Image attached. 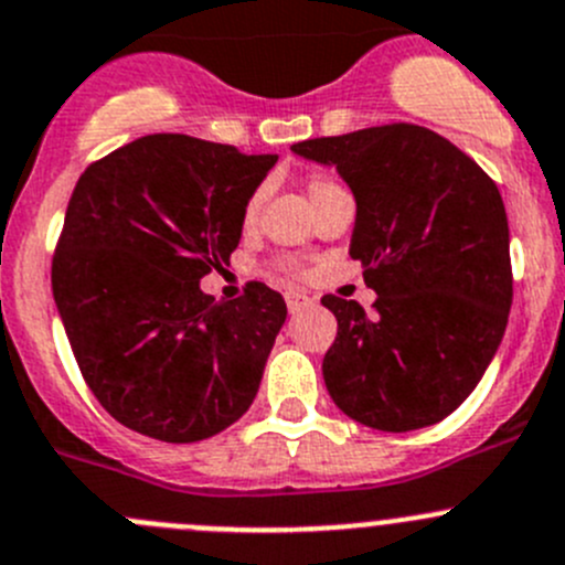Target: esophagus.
<instances>
[{"instance_id": "1", "label": "esophagus", "mask_w": 565, "mask_h": 565, "mask_svg": "<svg viewBox=\"0 0 565 565\" xmlns=\"http://www.w3.org/2000/svg\"><path fill=\"white\" fill-rule=\"evenodd\" d=\"M311 303V298H306V295L300 292H287V309L289 315H298L300 309H306V306Z\"/></svg>"}]
</instances>
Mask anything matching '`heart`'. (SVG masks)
<instances>
[{"instance_id":"obj_1","label":"heart","mask_w":565,"mask_h":565,"mask_svg":"<svg viewBox=\"0 0 565 565\" xmlns=\"http://www.w3.org/2000/svg\"><path fill=\"white\" fill-rule=\"evenodd\" d=\"M337 190H342V188H339V184L333 182V179L322 177V173H315V177L306 179V195H309L311 206H315L317 201L326 199V195L337 193ZM259 206H262V193H254L248 199V204H245V210H243V223H245V226H254L256 215H259Z\"/></svg>"}]
</instances>
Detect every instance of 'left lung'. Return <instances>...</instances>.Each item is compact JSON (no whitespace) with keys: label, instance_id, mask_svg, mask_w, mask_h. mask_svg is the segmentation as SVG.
<instances>
[{"label":"left lung","instance_id":"8db88e82","mask_svg":"<svg viewBox=\"0 0 565 565\" xmlns=\"http://www.w3.org/2000/svg\"><path fill=\"white\" fill-rule=\"evenodd\" d=\"M355 199L350 256L377 300L326 295L337 339L322 359L333 403L405 434L450 416L494 359L513 300L511 234L497 184L447 137L386 124L295 143Z\"/></svg>","mask_w":565,"mask_h":565}]
</instances>
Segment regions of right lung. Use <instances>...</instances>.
Masks as SVG:
<instances>
[{
    "instance_id": "obj_1",
    "label": "right lung",
    "mask_w": 565,
    "mask_h": 565,
    "mask_svg": "<svg viewBox=\"0 0 565 565\" xmlns=\"http://www.w3.org/2000/svg\"><path fill=\"white\" fill-rule=\"evenodd\" d=\"M278 157L188 135H146L76 182L52 292L82 377L120 425L190 445L237 422L287 320L250 281L215 300L201 278L228 265L243 210Z\"/></svg>"
}]
</instances>
